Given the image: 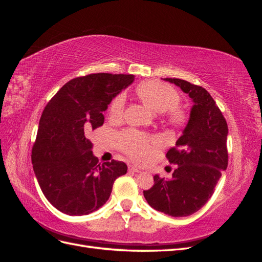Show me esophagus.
Masks as SVG:
<instances>
[{"label": "esophagus", "instance_id": "1", "mask_svg": "<svg viewBox=\"0 0 262 262\" xmlns=\"http://www.w3.org/2000/svg\"><path fill=\"white\" fill-rule=\"evenodd\" d=\"M129 170L133 171V172H141V169L136 167V166H129Z\"/></svg>", "mask_w": 262, "mask_h": 262}]
</instances>
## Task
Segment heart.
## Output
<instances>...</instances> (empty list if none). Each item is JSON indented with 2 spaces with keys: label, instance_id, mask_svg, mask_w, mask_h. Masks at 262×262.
<instances>
[{
  "label": "heart",
  "instance_id": "b5f03b06",
  "mask_svg": "<svg viewBox=\"0 0 262 262\" xmlns=\"http://www.w3.org/2000/svg\"><path fill=\"white\" fill-rule=\"evenodd\" d=\"M137 95L150 112L156 115L166 114L171 123H180L184 120V113L177 108L180 97L172 87L160 82L149 81L142 83L138 87ZM124 106L125 95L119 94L112 102L110 114L113 117H121ZM118 141L119 145L137 161H145L152 152L147 139L138 132H125L119 137Z\"/></svg>",
  "mask_w": 262,
  "mask_h": 262
}]
</instances>
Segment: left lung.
Masks as SVG:
<instances>
[{
	"instance_id": "obj_1",
	"label": "left lung",
	"mask_w": 262,
	"mask_h": 262,
	"mask_svg": "<svg viewBox=\"0 0 262 262\" xmlns=\"http://www.w3.org/2000/svg\"><path fill=\"white\" fill-rule=\"evenodd\" d=\"M188 94L193 105L176 146L166 156L177 165L171 179L154 176L153 187L144 190L147 203L173 217L191 215L208 202L222 171L227 168L225 118L207 90L180 78H164Z\"/></svg>"
}]
</instances>
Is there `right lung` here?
I'll list each match as a JSON object with an SVG mask.
<instances>
[{"label":"right lung","mask_w":262,"mask_h":262,"mask_svg":"<svg viewBox=\"0 0 262 262\" xmlns=\"http://www.w3.org/2000/svg\"><path fill=\"white\" fill-rule=\"evenodd\" d=\"M134 81V75L97 73L63 85L39 121L31 162L38 184L55 209L86 215L109 199L115 180L126 173L123 162L98 164L89 140L104 124L108 105Z\"/></svg>","instance_id":"1"}]
</instances>
